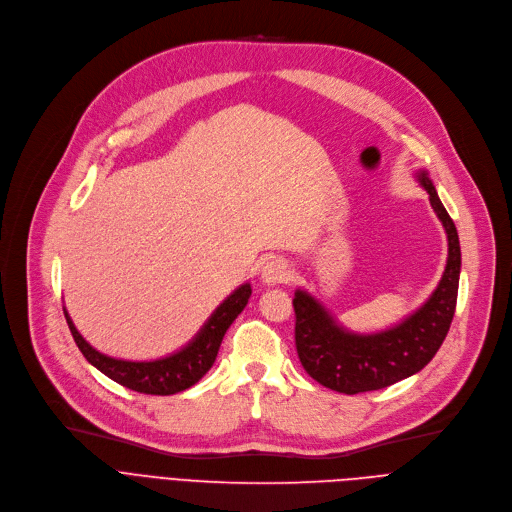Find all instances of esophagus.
Segmentation results:
<instances>
[{"label": "esophagus", "instance_id": "obj_1", "mask_svg": "<svg viewBox=\"0 0 512 512\" xmlns=\"http://www.w3.org/2000/svg\"><path fill=\"white\" fill-rule=\"evenodd\" d=\"M262 281L266 285H277V283L289 281V266H287V262L281 260V258L268 260L262 266Z\"/></svg>", "mask_w": 512, "mask_h": 512}]
</instances>
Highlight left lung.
Instances as JSON below:
<instances>
[{
    "label": "left lung",
    "instance_id": "left-lung-1",
    "mask_svg": "<svg viewBox=\"0 0 512 512\" xmlns=\"http://www.w3.org/2000/svg\"><path fill=\"white\" fill-rule=\"evenodd\" d=\"M417 179L430 194V204L448 237L442 279L422 308L382 333L357 335L343 328L308 291H295V347L299 362L316 382L337 393H368L417 374L430 364L453 322L461 275L457 227L442 206L430 175L419 171Z\"/></svg>",
    "mask_w": 512,
    "mask_h": 512
}]
</instances>
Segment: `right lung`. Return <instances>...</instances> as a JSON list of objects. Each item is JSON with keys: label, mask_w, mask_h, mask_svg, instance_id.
I'll use <instances>...</instances> for the list:
<instances>
[{"label": "right lung", "mask_w": 512, "mask_h": 512, "mask_svg": "<svg viewBox=\"0 0 512 512\" xmlns=\"http://www.w3.org/2000/svg\"><path fill=\"white\" fill-rule=\"evenodd\" d=\"M250 295V283L237 287L225 302L210 314L206 324L200 328V333L184 349L161 359H153V362H128V359H115L97 351L78 333V328L74 326L66 308L64 314L70 326V333L88 364H93L99 372H103L117 384L136 390V393L175 395L194 386L210 368H213L227 328L239 314H242Z\"/></svg>", "instance_id": "right-lung-1"}]
</instances>
